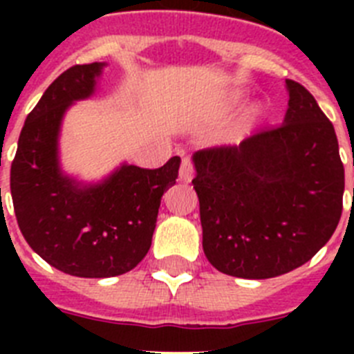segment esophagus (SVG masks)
I'll return each mask as SVG.
<instances>
[{"label":"esophagus","instance_id":"34e87169","mask_svg":"<svg viewBox=\"0 0 354 354\" xmlns=\"http://www.w3.org/2000/svg\"><path fill=\"white\" fill-rule=\"evenodd\" d=\"M193 162L189 158H184L183 162H180V170H179V179L183 183H192L193 179Z\"/></svg>","mask_w":354,"mask_h":354}]
</instances>
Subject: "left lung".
Segmentation results:
<instances>
[{
  "mask_svg": "<svg viewBox=\"0 0 354 354\" xmlns=\"http://www.w3.org/2000/svg\"><path fill=\"white\" fill-rule=\"evenodd\" d=\"M286 88L280 126L193 154L204 253L230 277L296 270L326 245L342 214L335 129L305 86L286 80Z\"/></svg>",
  "mask_w": 354,
  "mask_h": 354,
  "instance_id": "8db88e82",
  "label": "left lung"
}]
</instances>
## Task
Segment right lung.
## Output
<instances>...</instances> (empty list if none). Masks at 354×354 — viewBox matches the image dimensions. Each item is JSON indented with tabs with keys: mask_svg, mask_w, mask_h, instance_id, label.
Masks as SVG:
<instances>
[{
	"mask_svg": "<svg viewBox=\"0 0 354 354\" xmlns=\"http://www.w3.org/2000/svg\"><path fill=\"white\" fill-rule=\"evenodd\" d=\"M106 64L74 65L56 77L26 117L10 168L19 228L31 250L72 277L108 278L142 262L152 243L162 193L180 158L156 170L122 162L99 183H81L60 167L67 109L95 93Z\"/></svg>",
	"mask_w": 354,
	"mask_h": 354,
	"instance_id": "1",
	"label": "right lung"
}]
</instances>
